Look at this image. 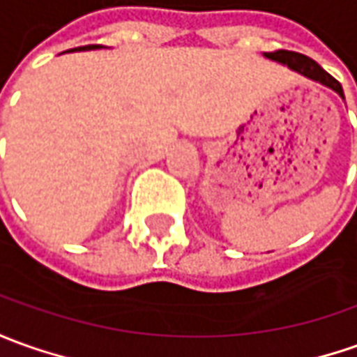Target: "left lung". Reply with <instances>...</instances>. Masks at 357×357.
Listing matches in <instances>:
<instances>
[{
  "mask_svg": "<svg viewBox=\"0 0 357 357\" xmlns=\"http://www.w3.org/2000/svg\"><path fill=\"white\" fill-rule=\"evenodd\" d=\"M264 56L270 58V60H275V62H280V64H285L287 68H291L293 72H297L301 76L309 77L312 82H317V84H322V86L331 87L334 89L338 96L344 99V91H342V86L338 79H334V77L328 74V72H324L312 58L305 56V54H299V52H293V50H275V52H264Z\"/></svg>",
  "mask_w": 357,
  "mask_h": 357,
  "instance_id": "obj_1",
  "label": "left lung"
}]
</instances>
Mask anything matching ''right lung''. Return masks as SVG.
<instances>
[{"label":"right lung","mask_w":357,"mask_h":357,"mask_svg":"<svg viewBox=\"0 0 357 357\" xmlns=\"http://www.w3.org/2000/svg\"><path fill=\"white\" fill-rule=\"evenodd\" d=\"M96 48H103L101 45H87V46H79V48H72L68 52H74V50H96Z\"/></svg>","instance_id":"add662e5"}]
</instances>
